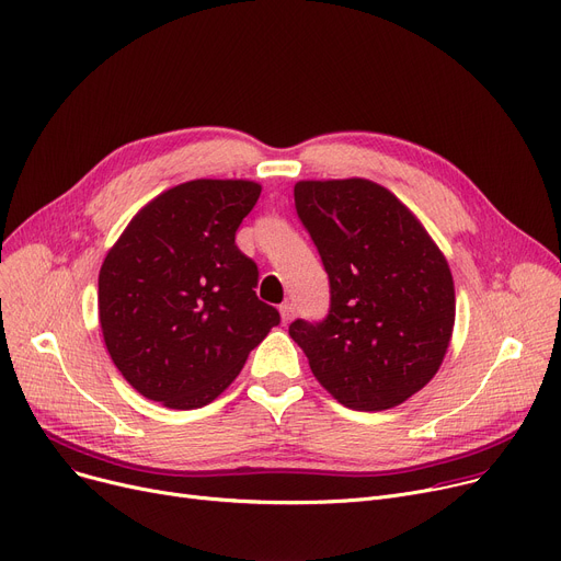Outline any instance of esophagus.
I'll use <instances>...</instances> for the list:
<instances>
[{
  "mask_svg": "<svg viewBox=\"0 0 561 561\" xmlns=\"http://www.w3.org/2000/svg\"><path fill=\"white\" fill-rule=\"evenodd\" d=\"M279 313H282V320H284V322H290L293 318H296V305H293V302H284V305L279 307Z\"/></svg>",
  "mask_w": 561,
  "mask_h": 561,
  "instance_id": "1",
  "label": "esophagus"
}]
</instances>
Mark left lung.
<instances>
[{
	"label": "left lung",
	"mask_w": 561,
	"mask_h": 561,
	"mask_svg": "<svg viewBox=\"0 0 561 561\" xmlns=\"http://www.w3.org/2000/svg\"><path fill=\"white\" fill-rule=\"evenodd\" d=\"M293 197L325 265L330 311L293 320L290 339L341 404L404 402L436 375L453 336L446 256L393 193L368 180L298 182Z\"/></svg>",
	"instance_id": "obj_1"
}]
</instances>
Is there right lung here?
Returning <instances> with one entry per match:
<instances>
[{"label":"right lung","mask_w":561,"mask_h":561,"mask_svg":"<svg viewBox=\"0 0 561 561\" xmlns=\"http://www.w3.org/2000/svg\"><path fill=\"white\" fill-rule=\"evenodd\" d=\"M259 193L243 180L174 186L106 254L98 290L104 343L147 400L209 404L279 325V311L256 298V263L236 248Z\"/></svg>","instance_id":"right-lung-1"}]
</instances>
